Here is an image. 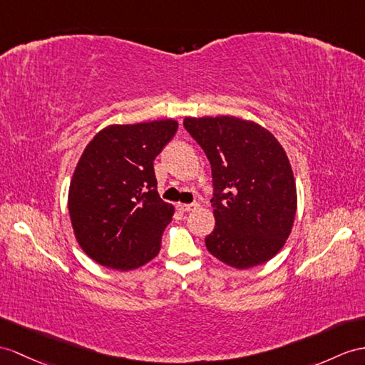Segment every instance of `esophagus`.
<instances>
[{"label": "esophagus", "instance_id": "1", "mask_svg": "<svg viewBox=\"0 0 365 365\" xmlns=\"http://www.w3.org/2000/svg\"><path fill=\"white\" fill-rule=\"evenodd\" d=\"M176 207L180 209L181 212H189V210H192L195 207V204H182V202H180V204H176Z\"/></svg>", "mask_w": 365, "mask_h": 365}]
</instances>
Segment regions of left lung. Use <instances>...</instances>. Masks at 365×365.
<instances>
[{
	"label": "left lung",
	"instance_id": "obj_1",
	"mask_svg": "<svg viewBox=\"0 0 365 365\" xmlns=\"http://www.w3.org/2000/svg\"><path fill=\"white\" fill-rule=\"evenodd\" d=\"M212 168L215 229L207 251L237 269L271 260L285 245L297 209L285 150L259 123L234 118H185Z\"/></svg>",
	"mask_w": 365,
	"mask_h": 365
}]
</instances>
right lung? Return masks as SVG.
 Returning a JSON list of instances; mask_svg holds the SVG:
<instances>
[{"label":"right lung","mask_w":365,"mask_h":365,"mask_svg":"<svg viewBox=\"0 0 365 365\" xmlns=\"http://www.w3.org/2000/svg\"><path fill=\"white\" fill-rule=\"evenodd\" d=\"M178 122L110 125L80 158L68 209L80 247L106 268L136 269L158 255L173 206L159 198L153 161Z\"/></svg>","instance_id":"add662e5"}]
</instances>
